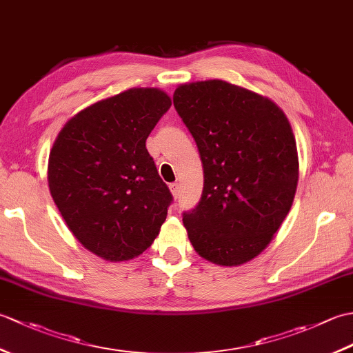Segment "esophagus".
I'll return each mask as SVG.
<instances>
[{
    "label": "esophagus",
    "mask_w": 353,
    "mask_h": 353,
    "mask_svg": "<svg viewBox=\"0 0 353 353\" xmlns=\"http://www.w3.org/2000/svg\"><path fill=\"white\" fill-rule=\"evenodd\" d=\"M170 190H171V192H172V196H174L176 199L181 196V183L179 182H174V183H171L170 185Z\"/></svg>",
    "instance_id": "34e87169"
}]
</instances>
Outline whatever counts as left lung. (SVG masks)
Instances as JSON below:
<instances>
[{"instance_id": "obj_1", "label": "left lung", "mask_w": 353, "mask_h": 353, "mask_svg": "<svg viewBox=\"0 0 353 353\" xmlns=\"http://www.w3.org/2000/svg\"><path fill=\"white\" fill-rule=\"evenodd\" d=\"M172 103L205 176L197 206L183 212L190 241L215 264H244L272 241L294 200L291 125L274 103L223 80L179 86Z\"/></svg>"}]
</instances>
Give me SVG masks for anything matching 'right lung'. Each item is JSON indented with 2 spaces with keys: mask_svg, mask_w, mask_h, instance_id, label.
I'll use <instances>...</instances> for the list:
<instances>
[{
  "mask_svg": "<svg viewBox=\"0 0 353 353\" xmlns=\"http://www.w3.org/2000/svg\"><path fill=\"white\" fill-rule=\"evenodd\" d=\"M171 108L159 89L134 88L71 118L51 148V197L70 230L108 261L145 252L172 201L145 147Z\"/></svg>",
  "mask_w": 353,
  "mask_h": 353,
  "instance_id": "right-lung-1",
  "label": "right lung"
}]
</instances>
